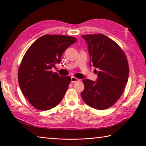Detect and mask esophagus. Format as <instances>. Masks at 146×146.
Here are the masks:
<instances>
[{"label":"esophagus","instance_id":"34e87169","mask_svg":"<svg viewBox=\"0 0 146 146\" xmlns=\"http://www.w3.org/2000/svg\"><path fill=\"white\" fill-rule=\"evenodd\" d=\"M79 81H80V79H78V78H76L75 77H71V82H72V83L77 82H79Z\"/></svg>","mask_w":146,"mask_h":146}]
</instances>
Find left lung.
Instances as JSON below:
<instances>
[{
  "instance_id": "obj_1",
  "label": "left lung",
  "mask_w": 146,
  "mask_h": 146,
  "mask_svg": "<svg viewBox=\"0 0 146 146\" xmlns=\"http://www.w3.org/2000/svg\"><path fill=\"white\" fill-rule=\"evenodd\" d=\"M90 55V66L99 69L96 82L84 79L81 96L92 108L105 110L111 107L122 94L129 75L127 57L122 48L103 34L85 35Z\"/></svg>"
}]
</instances>
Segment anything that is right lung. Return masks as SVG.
Wrapping results in <instances>:
<instances>
[{"label": "right lung", "mask_w": 146, "mask_h": 146, "mask_svg": "<svg viewBox=\"0 0 146 146\" xmlns=\"http://www.w3.org/2000/svg\"><path fill=\"white\" fill-rule=\"evenodd\" d=\"M77 41L66 35H45L36 39L23 57L18 70V82L24 96L33 107L48 110L63 99L71 78L51 70L60 63L63 52Z\"/></svg>", "instance_id": "add662e5"}]
</instances>
